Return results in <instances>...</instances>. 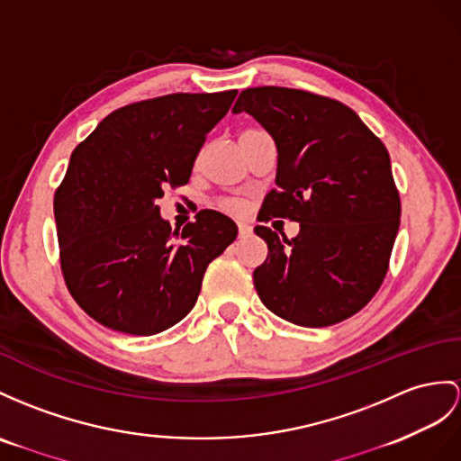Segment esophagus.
Listing matches in <instances>:
<instances>
[{"label":"esophagus","instance_id":"esophagus-1","mask_svg":"<svg viewBox=\"0 0 461 461\" xmlns=\"http://www.w3.org/2000/svg\"><path fill=\"white\" fill-rule=\"evenodd\" d=\"M252 234V227L249 222H239V237L240 239H249Z\"/></svg>","mask_w":461,"mask_h":461}]
</instances>
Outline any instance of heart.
I'll return each mask as SVG.
<instances>
[{"instance_id": "b5f03b06", "label": "heart", "mask_w": 461, "mask_h": 461, "mask_svg": "<svg viewBox=\"0 0 461 461\" xmlns=\"http://www.w3.org/2000/svg\"><path fill=\"white\" fill-rule=\"evenodd\" d=\"M219 207L224 212H230V215H242L246 211V201L240 197H222L219 201Z\"/></svg>"}]
</instances>
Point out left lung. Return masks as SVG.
Instances as JSON below:
<instances>
[{
    "label": "left lung",
    "mask_w": 461,
    "mask_h": 461,
    "mask_svg": "<svg viewBox=\"0 0 461 461\" xmlns=\"http://www.w3.org/2000/svg\"><path fill=\"white\" fill-rule=\"evenodd\" d=\"M232 111L252 115L277 146V187L258 221L284 217L301 227L291 240L254 229L267 244L254 269L258 295L299 327L350 319L384 284L399 230L387 149L350 107L305 89L249 87Z\"/></svg>",
    "instance_id": "left-lung-1"
}]
</instances>
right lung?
<instances>
[{
  "label": "right lung",
  "mask_w": 461,
  "mask_h": 461,
  "mask_svg": "<svg viewBox=\"0 0 461 461\" xmlns=\"http://www.w3.org/2000/svg\"><path fill=\"white\" fill-rule=\"evenodd\" d=\"M237 89L170 94L121 107L76 146L54 194L66 287L104 327L150 336L194 309L207 266L237 224L203 209L182 232L160 217L167 185L189 182L207 132Z\"/></svg>",
  "instance_id": "add662e5"
}]
</instances>
